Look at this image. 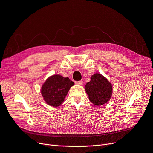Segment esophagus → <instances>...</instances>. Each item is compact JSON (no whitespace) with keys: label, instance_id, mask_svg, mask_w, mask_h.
<instances>
[{"label":"esophagus","instance_id":"obj_1","mask_svg":"<svg viewBox=\"0 0 153 153\" xmlns=\"http://www.w3.org/2000/svg\"><path fill=\"white\" fill-rule=\"evenodd\" d=\"M76 84H78L79 85H82L83 84V82L82 80L81 81H78V82H76Z\"/></svg>","mask_w":153,"mask_h":153}]
</instances>
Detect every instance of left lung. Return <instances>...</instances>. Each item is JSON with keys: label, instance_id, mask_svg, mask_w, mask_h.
<instances>
[{"label": "left lung", "instance_id": "1", "mask_svg": "<svg viewBox=\"0 0 153 153\" xmlns=\"http://www.w3.org/2000/svg\"><path fill=\"white\" fill-rule=\"evenodd\" d=\"M90 78V81L85 86L90 101L97 106L107 103L112 94L111 83L100 73H95Z\"/></svg>", "mask_w": 153, "mask_h": 153}]
</instances>
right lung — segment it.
<instances>
[{
    "mask_svg": "<svg viewBox=\"0 0 153 153\" xmlns=\"http://www.w3.org/2000/svg\"><path fill=\"white\" fill-rule=\"evenodd\" d=\"M73 85H74V82L69 78L54 75L49 77L42 85L41 92L47 104L57 107L63 102Z\"/></svg>",
    "mask_w": 153,
    "mask_h": 153,
    "instance_id": "obj_1",
    "label": "right lung"
}]
</instances>
